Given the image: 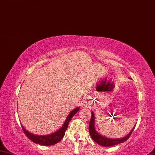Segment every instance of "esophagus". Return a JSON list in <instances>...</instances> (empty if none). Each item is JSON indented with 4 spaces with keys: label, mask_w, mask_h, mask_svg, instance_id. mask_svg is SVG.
I'll list each match as a JSON object with an SVG mask.
<instances>
[{
    "label": "esophagus",
    "mask_w": 155,
    "mask_h": 155,
    "mask_svg": "<svg viewBox=\"0 0 155 155\" xmlns=\"http://www.w3.org/2000/svg\"><path fill=\"white\" fill-rule=\"evenodd\" d=\"M83 105L84 106H87V105H88V100H87V98H84L83 100Z\"/></svg>",
    "instance_id": "1"
}]
</instances>
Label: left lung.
I'll return each mask as SVG.
<instances>
[{"instance_id":"8db88e82","label":"left lung","mask_w":155,"mask_h":155,"mask_svg":"<svg viewBox=\"0 0 155 155\" xmlns=\"http://www.w3.org/2000/svg\"><path fill=\"white\" fill-rule=\"evenodd\" d=\"M135 126L133 127V129L131 130V132L128 134L126 136L124 137V138H119V139L108 138H106V137L101 135L100 134H98L96 131L95 127H95L94 126V113L92 112L91 119H90V124H89V132H90V136H91L92 139L96 143H97V144H100L101 146H103V147H112V146L120 144V143L126 141L130 137L131 134H132V132L134 130V128H135Z\"/></svg>"}]
</instances>
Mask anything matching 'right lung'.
<instances>
[{
	"mask_svg": "<svg viewBox=\"0 0 155 155\" xmlns=\"http://www.w3.org/2000/svg\"><path fill=\"white\" fill-rule=\"evenodd\" d=\"M79 110H80L79 107H77L75 108V109L73 110L72 111L70 112L69 115L68 116V117H67V119H65V123L63 124V126L61 127L59 130H58L54 133L49 134V135H45V136L34 135V134L28 132V131L26 130L21 125L22 130L23 131V132H24V134H25V136L34 143H36V144L43 145V146L54 145L55 144H57V142H60L61 140H62L64 135H65V131L67 130V129H68L70 120H71V118L74 117V115Z\"/></svg>",
	"mask_w": 155,
	"mask_h": 155,
	"instance_id": "obj_1",
	"label": "right lung"
}]
</instances>
